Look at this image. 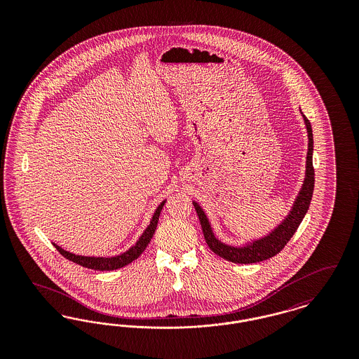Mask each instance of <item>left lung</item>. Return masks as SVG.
I'll use <instances>...</instances> for the list:
<instances>
[{"label":"left lung","mask_w":359,"mask_h":359,"mask_svg":"<svg viewBox=\"0 0 359 359\" xmlns=\"http://www.w3.org/2000/svg\"><path fill=\"white\" fill-rule=\"evenodd\" d=\"M304 117V116H303ZM304 122L307 126L308 132V152H307V167H306V179L303 183V187L299 192V196L296 198L293 207L290 210L288 217L274 229L272 233H269L264 238L253 241L252 243L246 246H229L221 242L219 239L215 238L211 224L205 217V211L202 207L194 202V207L198 212L199 221L202 224L203 236L208 248L217 255L222 257L226 261L234 262V264H255L268 258L278 255L284 246L288 243L292 236L296 233L297 227L303 221L304 215L307 214L309 203L313 194V186H315V171L312 164V152H313V136H312V128L311 122L304 117Z\"/></svg>","instance_id":"1"}]
</instances>
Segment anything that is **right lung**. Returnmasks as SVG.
Wrapping results in <instances>:
<instances>
[{"mask_svg":"<svg viewBox=\"0 0 359 359\" xmlns=\"http://www.w3.org/2000/svg\"><path fill=\"white\" fill-rule=\"evenodd\" d=\"M165 203V201H163L160 205L156 208L152 221L149 223V226L147 227V230L142 233V236L138 238L135 246H132L129 250H126L125 253H122L120 256L116 257H86V256H76L74 253H69L67 250L62 249L60 246L55 245V248L57 249V252L63 257H66L69 261L82 265L88 269H94V271H116L120 269L122 266L130 264L132 261H135L136 258L140 257V255L145 250V248L148 246V243L151 242V239L154 237L156 227H157V222H158V217L160 212L163 210V205Z\"/></svg>","mask_w":359,"mask_h":359,"instance_id":"right-lung-1","label":"right lung"}]
</instances>
